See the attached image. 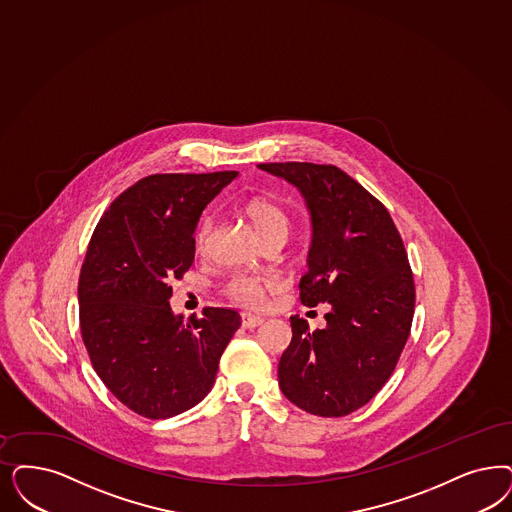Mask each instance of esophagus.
Returning a JSON list of instances; mask_svg holds the SVG:
<instances>
[{
    "label": "esophagus",
    "mask_w": 512,
    "mask_h": 512,
    "mask_svg": "<svg viewBox=\"0 0 512 512\" xmlns=\"http://www.w3.org/2000/svg\"><path fill=\"white\" fill-rule=\"evenodd\" d=\"M265 319L261 316H255V314H242V327L244 329H255L259 325H263Z\"/></svg>",
    "instance_id": "1"
}]
</instances>
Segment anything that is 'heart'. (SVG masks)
Listing matches in <instances>:
<instances>
[{
  "label": "heart",
  "instance_id": "1",
  "mask_svg": "<svg viewBox=\"0 0 512 512\" xmlns=\"http://www.w3.org/2000/svg\"><path fill=\"white\" fill-rule=\"evenodd\" d=\"M246 213L263 240H268V238H283L285 240L289 227H291V219H289V213L285 212L278 202L265 198V196L251 198L246 204ZM210 230H212V219L204 217L198 223V229L194 234V244L198 251H204L208 246ZM274 287H276V282L272 278L236 276L229 283L227 291L232 299L255 306V304H261L265 299L266 291H272Z\"/></svg>",
  "mask_w": 512,
  "mask_h": 512
}]
</instances>
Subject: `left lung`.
<instances>
[{"label":"left lung","instance_id":"obj_1","mask_svg":"<svg viewBox=\"0 0 512 512\" xmlns=\"http://www.w3.org/2000/svg\"><path fill=\"white\" fill-rule=\"evenodd\" d=\"M259 168L302 194L312 242L300 302L331 308L327 325L314 333L291 316L280 389L310 414H352L388 382L410 335L416 291L403 240L384 204L340 168L312 162Z\"/></svg>","mask_w":512,"mask_h":512}]
</instances>
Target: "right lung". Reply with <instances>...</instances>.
I'll list each match as a JSON object with an SVG mask.
<instances>
[{"label":"right lung","instance_id":"1","mask_svg":"<svg viewBox=\"0 0 512 512\" xmlns=\"http://www.w3.org/2000/svg\"><path fill=\"white\" fill-rule=\"evenodd\" d=\"M236 176L143 177L113 200L90 238L77 291L83 342L106 388L143 418L198 405L242 323L230 308L185 321L170 306V283L193 265L200 215Z\"/></svg>","mask_w":512,"mask_h":512}]
</instances>
